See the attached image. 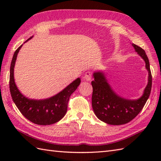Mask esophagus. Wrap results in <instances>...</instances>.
<instances>
[{
	"mask_svg": "<svg viewBox=\"0 0 161 161\" xmlns=\"http://www.w3.org/2000/svg\"><path fill=\"white\" fill-rule=\"evenodd\" d=\"M91 76H92V73L91 71H88L85 73L84 76V79L86 81H90L91 80Z\"/></svg>",
	"mask_w": 161,
	"mask_h": 161,
	"instance_id": "34e87169",
	"label": "esophagus"
}]
</instances>
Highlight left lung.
I'll use <instances>...</instances> for the list:
<instances>
[{"label":"left lung","instance_id":"1","mask_svg":"<svg viewBox=\"0 0 161 161\" xmlns=\"http://www.w3.org/2000/svg\"><path fill=\"white\" fill-rule=\"evenodd\" d=\"M132 46L144 59L149 73L148 84L144 93L138 100H126L119 97L113 91L102 72L93 73L94 80L91 81L93 86L92 107L97 117L108 125H121L132 120L144 107L151 93L152 77L148 57L141 47L134 43H132Z\"/></svg>","mask_w":161,"mask_h":161}]
</instances>
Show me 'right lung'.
<instances>
[{
    "instance_id": "right-lung-1",
    "label": "right lung",
    "mask_w": 161,
    "mask_h": 161,
    "mask_svg": "<svg viewBox=\"0 0 161 161\" xmlns=\"http://www.w3.org/2000/svg\"><path fill=\"white\" fill-rule=\"evenodd\" d=\"M31 38L32 37H30L25 41V42ZM22 46L23 44L15 51L10 66L9 90L12 100L20 112L30 121L40 125L54 124L66 115L68 100L71 94L80 84V78H77L73 81L63 91L53 97L41 100L27 98L19 91L14 78V68L15 66L17 54Z\"/></svg>"
}]
</instances>
